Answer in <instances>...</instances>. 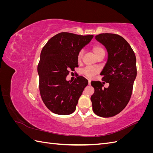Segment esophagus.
<instances>
[{"label":"esophagus","instance_id":"1","mask_svg":"<svg viewBox=\"0 0 153 153\" xmlns=\"http://www.w3.org/2000/svg\"><path fill=\"white\" fill-rule=\"evenodd\" d=\"M91 80H90V79L88 80V83H89V85H90V84H91Z\"/></svg>","mask_w":153,"mask_h":153}]
</instances>
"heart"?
I'll return each mask as SVG.
<instances>
[{
	"instance_id": "obj_1",
	"label": "heart",
	"mask_w": 153,
	"mask_h": 153,
	"mask_svg": "<svg viewBox=\"0 0 153 153\" xmlns=\"http://www.w3.org/2000/svg\"><path fill=\"white\" fill-rule=\"evenodd\" d=\"M92 52H93V53H94V55H96V57L99 56L100 55L105 54V53L104 48L101 47V45H94L92 48ZM83 54H84V52H83V50H80V52L78 53V55H77L78 61H81L82 59V57H83ZM98 70L97 68H92V67H87L84 69V70H83L82 73H84L86 76L91 78L92 76H94L96 74L98 73Z\"/></svg>"
}]
</instances>
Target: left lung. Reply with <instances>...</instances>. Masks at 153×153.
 I'll list each match as a JSON object with an SVG mask.
<instances>
[{"label": "left lung", "instance_id": "obj_1", "mask_svg": "<svg viewBox=\"0 0 153 153\" xmlns=\"http://www.w3.org/2000/svg\"><path fill=\"white\" fill-rule=\"evenodd\" d=\"M108 52V59L101 75L105 82L92 81L94 92L91 97L93 112L98 116L110 117L126 107L132 94L137 76L136 57L126 40L118 34L103 33L96 36Z\"/></svg>", "mask_w": 153, "mask_h": 153}]
</instances>
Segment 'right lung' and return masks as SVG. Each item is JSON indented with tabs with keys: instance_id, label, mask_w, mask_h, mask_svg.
I'll return each instance as SVG.
<instances>
[{
	"instance_id": "add662e5",
	"label": "right lung",
	"mask_w": 153,
	"mask_h": 153,
	"mask_svg": "<svg viewBox=\"0 0 153 153\" xmlns=\"http://www.w3.org/2000/svg\"><path fill=\"white\" fill-rule=\"evenodd\" d=\"M93 36L61 32L50 38L41 50L38 66L40 94L53 113L69 115L75 112L88 80L78 76L71 82L66 76L69 69L78 66V53Z\"/></svg>"
}]
</instances>
